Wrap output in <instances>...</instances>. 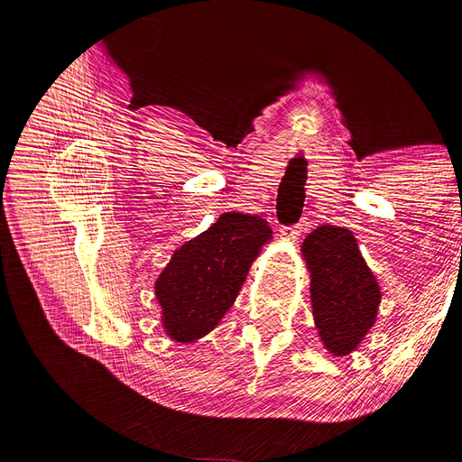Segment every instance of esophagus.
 Here are the masks:
<instances>
[{"mask_svg":"<svg viewBox=\"0 0 462 462\" xmlns=\"http://www.w3.org/2000/svg\"><path fill=\"white\" fill-rule=\"evenodd\" d=\"M300 235V226H291V227H282V236H285V239H291L295 241L299 239Z\"/></svg>","mask_w":462,"mask_h":462,"instance_id":"esophagus-1","label":"esophagus"}]
</instances>
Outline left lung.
<instances>
[{"label":"left lung","mask_w":462,"mask_h":462,"mask_svg":"<svg viewBox=\"0 0 462 462\" xmlns=\"http://www.w3.org/2000/svg\"><path fill=\"white\" fill-rule=\"evenodd\" d=\"M302 253L319 337L331 353L346 355L375 321L380 287L345 227L319 226L304 239Z\"/></svg>","instance_id":"1"}]
</instances>
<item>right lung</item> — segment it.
I'll return each instance as SVG.
<instances>
[{"instance_id": "obj_1", "label": "right lung", "mask_w": 462, "mask_h": 462, "mask_svg": "<svg viewBox=\"0 0 462 462\" xmlns=\"http://www.w3.org/2000/svg\"><path fill=\"white\" fill-rule=\"evenodd\" d=\"M270 235L260 216L231 212L175 250L156 282L163 328L171 339L189 343L217 326Z\"/></svg>"}]
</instances>
